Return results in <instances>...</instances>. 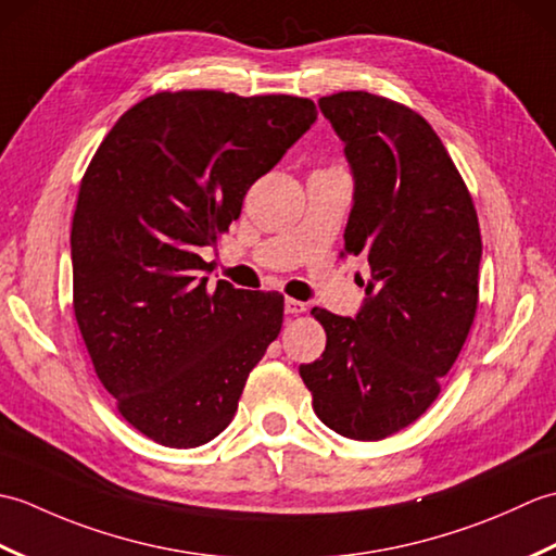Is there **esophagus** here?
I'll use <instances>...</instances> for the list:
<instances>
[{"label": "esophagus", "mask_w": 556, "mask_h": 556, "mask_svg": "<svg viewBox=\"0 0 556 556\" xmlns=\"http://www.w3.org/2000/svg\"><path fill=\"white\" fill-rule=\"evenodd\" d=\"M305 308H308V305L296 301V299H287V303H285L287 315H301V313H305Z\"/></svg>", "instance_id": "34e87169"}]
</instances>
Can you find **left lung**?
<instances>
[{
  "label": "left lung",
  "mask_w": 556,
  "mask_h": 556,
  "mask_svg": "<svg viewBox=\"0 0 556 556\" xmlns=\"http://www.w3.org/2000/svg\"><path fill=\"white\" fill-rule=\"evenodd\" d=\"M317 104L356 179L344 253L368 257L370 279L356 320L311 311L327 346L299 372L327 428L377 442L434 404L466 344L480 293V224L454 160L418 112L368 90Z\"/></svg>",
  "instance_id": "1"
}]
</instances>
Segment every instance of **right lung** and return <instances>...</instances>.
Instances as JSON below:
<instances>
[{"instance_id":"add662e5","label":"right lung","mask_w":556,"mask_h":556,"mask_svg":"<svg viewBox=\"0 0 556 556\" xmlns=\"http://www.w3.org/2000/svg\"><path fill=\"white\" fill-rule=\"evenodd\" d=\"M315 119L308 98L162 90L119 116L83 174L76 323L116 410L152 442L215 440L277 339L285 296L224 279L210 291L198 248L217 245Z\"/></svg>"}]
</instances>
